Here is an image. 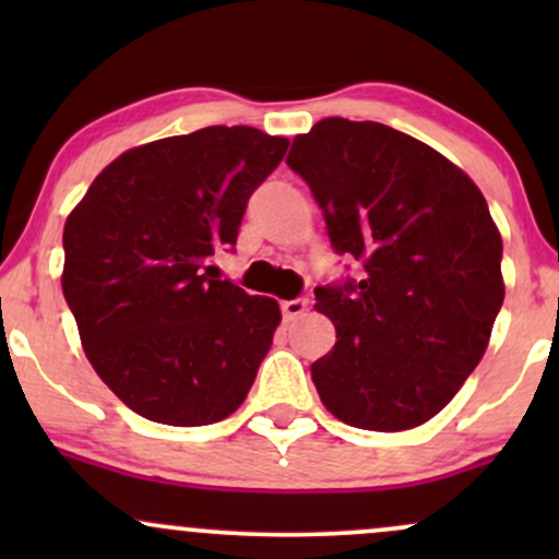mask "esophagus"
I'll return each instance as SVG.
<instances>
[{
    "label": "esophagus",
    "mask_w": 559,
    "mask_h": 559,
    "mask_svg": "<svg viewBox=\"0 0 559 559\" xmlns=\"http://www.w3.org/2000/svg\"><path fill=\"white\" fill-rule=\"evenodd\" d=\"M307 305H310V301H307L305 297L286 299V301H281V312H284V318H286V320H294V318H299L301 312L307 310Z\"/></svg>",
    "instance_id": "1"
}]
</instances>
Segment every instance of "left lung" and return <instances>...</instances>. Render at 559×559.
<instances>
[{"instance_id":"1","label":"left lung","mask_w":559,"mask_h":559,"mask_svg":"<svg viewBox=\"0 0 559 559\" xmlns=\"http://www.w3.org/2000/svg\"><path fill=\"white\" fill-rule=\"evenodd\" d=\"M286 165L323 210L336 254L360 278L316 288L336 344L312 383L365 431L431 420L484 357L504 299L502 236L478 186L423 141L325 118L297 136Z\"/></svg>"}]
</instances>
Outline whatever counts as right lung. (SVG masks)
Returning a JSON list of instances; mask_svg holds the SVG:
<instances>
[{
	"label": "right lung",
	"instance_id": "obj_1",
	"mask_svg": "<svg viewBox=\"0 0 559 559\" xmlns=\"http://www.w3.org/2000/svg\"><path fill=\"white\" fill-rule=\"evenodd\" d=\"M288 141L210 126L107 165L68 215L62 294L96 376L165 426H210L247 400L278 301L213 275Z\"/></svg>",
	"mask_w": 559,
	"mask_h": 559
}]
</instances>
